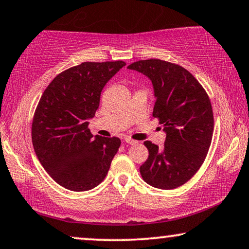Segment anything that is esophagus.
Segmentation results:
<instances>
[{
  "mask_svg": "<svg viewBox=\"0 0 249 249\" xmlns=\"http://www.w3.org/2000/svg\"><path fill=\"white\" fill-rule=\"evenodd\" d=\"M124 142L125 143H128V144H130V145H135V144H137V141H134V140H131V138H124Z\"/></svg>",
  "mask_w": 249,
  "mask_h": 249,
  "instance_id": "obj_1",
  "label": "esophagus"
}]
</instances>
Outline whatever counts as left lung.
Here are the masks:
<instances>
[{"label":"left lung","instance_id":"1","mask_svg":"<svg viewBox=\"0 0 249 249\" xmlns=\"http://www.w3.org/2000/svg\"><path fill=\"white\" fill-rule=\"evenodd\" d=\"M128 69L152 81L157 98L153 117L167 134L162 147L144 142L148 158L140 167L141 175L154 188H178L192 178L207 157L214 130L211 99L198 80L177 64L146 59Z\"/></svg>","mask_w":249,"mask_h":249}]
</instances>
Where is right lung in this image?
I'll return each instance as SVG.
<instances>
[{
    "mask_svg": "<svg viewBox=\"0 0 249 249\" xmlns=\"http://www.w3.org/2000/svg\"><path fill=\"white\" fill-rule=\"evenodd\" d=\"M124 61H86L56 75L42 93L32 122L37 159L53 180L71 191H88L103 182L121 145L120 138L93 136L101 92Z\"/></svg>",
    "mask_w": 249,
    "mask_h": 249,
    "instance_id": "right-lung-1",
    "label": "right lung"
}]
</instances>
